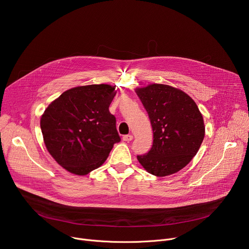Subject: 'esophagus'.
Masks as SVG:
<instances>
[{"label": "esophagus", "mask_w": 249, "mask_h": 249, "mask_svg": "<svg viewBox=\"0 0 249 249\" xmlns=\"http://www.w3.org/2000/svg\"><path fill=\"white\" fill-rule=\"evenodd\" d=\"M132 139H133V136H132L131 134H128V135H124V136H123V140H124V141H127V142L131 141Z\"/></svg>", "instance_id": "esophagus-1"}]
</instances>
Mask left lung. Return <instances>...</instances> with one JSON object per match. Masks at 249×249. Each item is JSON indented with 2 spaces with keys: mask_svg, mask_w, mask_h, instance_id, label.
<instances>
[{
  "mask_svg": "<svg viewBox=\"0 0 249 249\" xmlns=\"http://www.w3.org/2000/svg\"><path fill=\"white\" fill-rule=\"evenodd\" d=\"M153 131L150 150L137 160L154 176L165 177L184 168L197 154L205 136L203 116L184 91L154 84L136 89Z\"/></svg>",
  "mask_w": 249,
  "mask_h": 249,
  "instance_id": "1",
  "label": "left lung"
}]
</instances>
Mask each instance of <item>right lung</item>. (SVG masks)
<instances>
[{
  "mask_svg": "<svg viewBox=\"0 0 249 249\" xmlns=\"http://www.w3.org/2000/svg\"><path fill=\"white\" fill-rule=\"evenodd\" d=\"M115 95L109 85L76 87L62 93L42 115L46 148L70 173L84 176L98 168L121 140L109 111Z\"/></svg>",
  "mask_w": 249,
  "mask_h": 249,
  "instance_id": "add662e5",
  "label": "right lung"
}]
</instances>
